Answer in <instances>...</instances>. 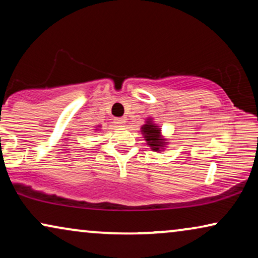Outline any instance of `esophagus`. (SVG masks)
Masks as SVG:
<instances>
[{"label": "esophagus", "instance_id": "obj_1", "mask_svg": "<svg viewBox=\"0 0 258 258\" xmlns=\"http://www.w3.org/2000/svg\"><path fill=\"white\" fill-rule=\"evenodd\" d=\"M115 123L117 124V126H125V118L121 117V118H115Z\"/></svg>", "mask_w": 258, "mask_h": 258}]
</instances>
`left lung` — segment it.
<instances>
[{
    "instance_id": "obj_1",
    "label": "left lung",
    "mask_w": 258,
    "mask_h": 258,
    "mask_svg": "<svg viewBox=\"0 0 258 258\" xmlns=\"http://www.w3.org/2000/svg\"><path fill=\"white\" fill-rule=\"evenodd\" d=\"M141 133L153 151L164 150L165 146L168 144L167 140L162 136L161 128L154 122L153 117H148V119H146V123L141 128Z\"/></svg>"
}]
</instances>
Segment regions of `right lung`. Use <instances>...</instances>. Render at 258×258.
Segmentation results:
<instances>
[{
    "label": "right lung",
    "mask_w": 258,
    "mask_h": 258,
    "mask_svg": "<svg viewBox=\"0 0 258 258\" xmlns=\"http://www.w3.org/2000/svg\"><path fill=\"white\" fill-rule=\"evenodd\" d=\"M98 129H101V126H96V129H95V130H98Z\"/></svg>",
    "instance_id": "1"
}]
</instances>
